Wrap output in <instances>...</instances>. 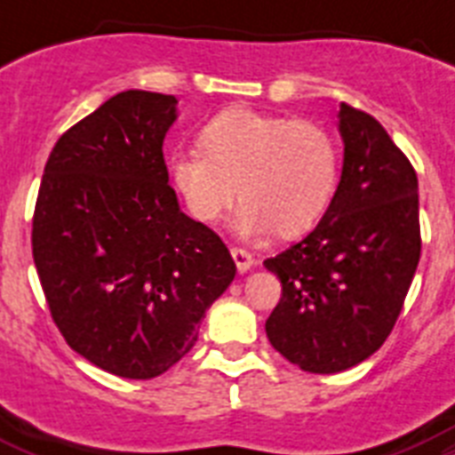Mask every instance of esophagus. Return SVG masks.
I'll return each instance as SVG.
<instances>
[{"mask_svg":"<svg viewBox=\"0 0 455 455\" xmlns=\"http://www.w3.org/2000/svg\"><path fill=\"white\" fill-rule=\"evenodd\" d=\"M231 257H234L235 267H238V271H241V274H245V271L252 269V264H255V257L250 255L248 250H243V248H231Z\"/></svg>","mask_w":455,"mask_h":455,"instance_id":"esophagus-1","label":"esophagus"}]
</instances>
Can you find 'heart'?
<instances>
[{
	"instance_id": "b5f03b06",
	"label": "heart",
	"mask_w": 455,
	"mask_h": 455,
	"mask_svg": "<svg viewBox=\"0 0 455 455\" xmlns=\"http://www.w3.org/2000/svg\"><path fill=\"white\" fill-rule=\"evenodd\" d=\"M198 151L170 160L172 184L198 221H214L235 200L238 228L281 238L307 234L325 212L338 181V148L311 120L235 106L200 130Z\"/></svg>"
}]
</instances>
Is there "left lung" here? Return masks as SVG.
Returning a JSON list of instances; mask_svg holds the SVG:
<instances>
[{"mask_svg":"<svg viewBox=\"0 0 455 455\" xmlns=\"http://www.w3.org/2000/svg\"><path fill=\"white\" fill-rule=\"evenodd\" d=\"M345 163L307 238L264 259L283 285L267 318L276 352L307 373H339L378 352L420 259L418 177L378 120L339 106Z\"/></svg>","mask_w":455,"mask_h":455,"instance_id":"left-lung-1","label":"left lung"}]
</instances>
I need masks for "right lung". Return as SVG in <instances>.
Segmentation results:
<instances>
[{
  "label": "right lung",
  "instance_id": "right-lung-1",
  "mask_svg": "<svg viewBox=\"0 0 455 455\" xmlns=\"http://www.w3.org/2000/svg\"><path fill=\"white\" fill-rule=\"evenodd\" d=\"M170 94L130 89L56 141L44 164L32 259L75 352L148 380L191 352L207 307L235 276L212 228L179 210L163 141Z\"/></svg>",
  "mask_w": 455,
  "mask_h": 455
}]
</instances>
